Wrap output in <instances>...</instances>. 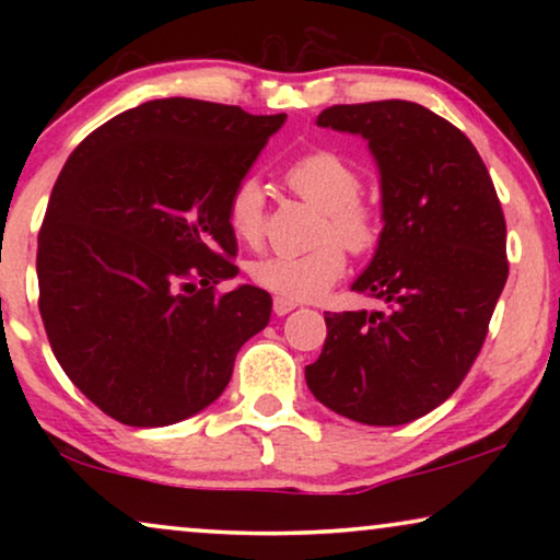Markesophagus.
Returning a JSON list of instances; mask_svg holds the SVG:
<instances>
[{"label": "esophagus", "instance_id": "34e87169", "mask_svg": "<svg viewBox=\"0 0 560 560\" xmlns=\"http://www.w3.org/2000/svg\"><path fill=\"white\" fill-rule=\"evenodd\" d=\"M295 305H298V303L288 301V298H275L272 311H275V316H288L290 311H295Z\"/></svg>", "mask_w": 560, "mask_h": 560}]
</instances>
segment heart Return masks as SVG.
Instances as JSON below:
<instances>
[{
  "label": "heart",
  "mask_w": 560,
  "mask_h": 560,
  "mask_svg": "<svg viewBox=\"0 0 560 560\" xmlns=\"http://www.w3.org/2000/svg\"><path fill=\"white\" fill-rule=\"evenodd\" d=\"M285 183L303 201L324 211L318 247L278 252L249 265L255 285L288 301L324 295L347 270V247L354 255L370 252L380 240V213L362 196V173L336 150H311L285 167ZM226 224L244 244H257L265 232V194L257 178H242L226 201ZM337 242L334 243L332 240Z\"/></svg>",
  "instance_id": "obj_1"
}]
</instances>
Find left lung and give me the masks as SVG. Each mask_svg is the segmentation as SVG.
Segmentation results:
<instances>
[{"label":"left lung","instance_id":"1","mask_svg":"<svg viewBox=\"0 0 560 560\" xmlns=\"http://www.w3.org/2000/svg\"><path fill=\"white\" fill-rule=\"evenodd\" d=\"M316 125L362 135L377 160L385 226L351 290L385 311L326 313L305 382L357 423H410L454 395L487 339L510 272L500 198L469 137L420 104H339Z\"/></svg>","mask_w":560,"mask_h":560}]
</instances>
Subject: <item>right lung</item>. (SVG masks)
<instances>
[{
	"label": "right lung",
	"instance_id": "right-lung-1",
	"mask_svg": "<svg viewBox=\"0 0 560 560\" xmlns=\"http://www.w3.org/2000/svg\"><path fill=\"white\" fill-rule=\"evenodd\" d=\"M285 121L198 98H155L91 132L52 186L40 316L75 387L125 425L178 423L217 400L272 298L240 285L232 188Z\"/></svg>",
	"mask_w": 560,
	"mask_h": 560
}]
</instances>
